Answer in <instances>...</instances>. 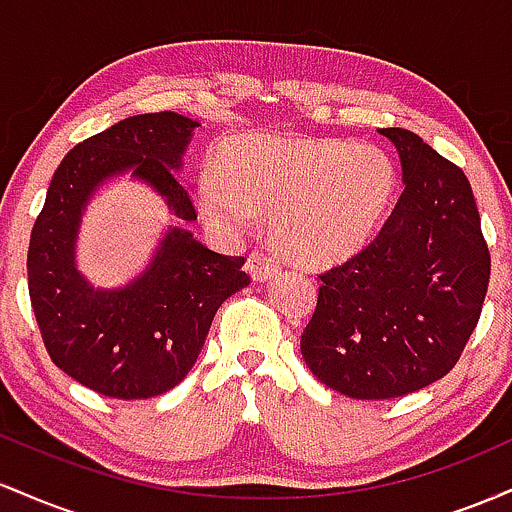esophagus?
I'll list each match as a JSON object with an SVG mask.
<instances>
[{
  "instance_id": "esophagus-1",
  "label": "esophagus",
  "mask_w": 512,
  "mask_h": 512,
  "mask_svg": "<svg viewBox=\"0 0 512 512\" xmlns=\"http://www.w3.org/2000/svg\"><path fill=\"white\" fill-rule=\"evenodd\" d=\"M245 267H248V272L255 281H267L279 272V262H276L274 257H269L267 252H260V250L252 252Z\"/></svg>"
}]
</instances>
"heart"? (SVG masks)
Segmentation results:
<instances>
[{
    "label": "heart",
    "mask_w": 512,
    "mask_h": 512,
    "mask_svg": "<svg viewBox=\"0 0 512 512\" xmlns=\"http://www.w3.org/2000/svg\"><path fill=\"white\" fill-rule=\"evenodd\" d=\"M395 192V163L375 146L262 132L226 139L197 180L216 226L245 233L269 211L272 243L305 267L342 264L368 248Z\"/></svg>",
    "instance_id": "1"
}]
</instances>
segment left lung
I'll use <instances>...</instances> for the list:
<instances>
[{
	"label": "left lung",
	"mask_w": 512,
	"mask_h": 512,
	"mask_svg": "<svg viewBox=\"0 0 512 512\" xmlns=\"http://www.w3.org/2000/svg\"><path fill=\"white\" fill-rule=\"evenodd\" d=\"M404 192L368 248L320 274L301 354L320 383L354 399H392L460 361L491 276L467 175L402 127Z\"/></svg>",
	"instance_id": "obj_1"
}]
</instances>
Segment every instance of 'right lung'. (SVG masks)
Here are the masks:
<instances>
[{
	"mask_svg": "<svg viewBox=\"0 0 512 512\" xmlns=\"http://www.w3.org/2000/svg\"><path fill=\"white\" fill-rule=\"evenodd\" d=\"M195 127L163 110L84 139L62 158L33 223L28 293L40 337L52 363L98 395L149 399L173 390L195 366L219 305L250 284L245 257L204 248L185 228H168L146 272L122 289H93L74 264L88 199L127 170L166 197L178 219H197L175 178Z\"/></svg>",
	"mask_w": 512,
	"mask_h": 512,
	"instance_id": "add662e5",
	"label": "right lung"
}]
</instances>
